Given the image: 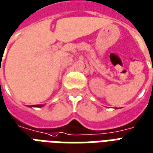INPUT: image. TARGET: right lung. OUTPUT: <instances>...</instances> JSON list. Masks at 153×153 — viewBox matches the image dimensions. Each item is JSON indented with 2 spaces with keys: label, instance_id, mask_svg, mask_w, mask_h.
<instances>
[{
  "label": "right lung",
  "instance_id": "1",
  "mask_svg": "<svg viewBox=\"0 0 153 153\" xmlns=\"http://www.w3.org/2000/svg\"><path fill=\"white\" fill-rule=\"evenodd\" d=\"M35 106V107H42V106H43V105H34V106Z\"/></svg>",
  "mask_w": 153,
  "mask_h": 153
}]
</instances>
